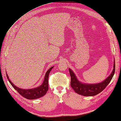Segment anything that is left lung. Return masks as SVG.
<instances>
[{
    "mask_svg": "<svg viewBox=\"0 0 121 121\" xmlns=\"http://www.w3.org/2000/svg\"><path fill=\"white\" fill-rule=\"evenodd\" d=\"M70 75V86L76 93L86 96H91L98 94L104 90L112 80L115 71V63L114 62V69L108 78L101 83L97 84H84L78 81L73 71L69 69Z\"/></svg>",
    "mask_w": 121,
    "mask_h": 121,
    "instance_id": "8db88e82",
    "label": "left lung"
}]
</instances>
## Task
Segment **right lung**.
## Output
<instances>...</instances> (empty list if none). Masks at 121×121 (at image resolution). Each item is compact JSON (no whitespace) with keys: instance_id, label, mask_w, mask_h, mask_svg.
Segmentation results:
<instances>
[{"instance_id":"1","label":"right lung","mask_w":121,"mask_h":121,"mask_svg":"<svg viewBox=\"0 0 121 121\" xmlns=\"http://www.w3.org/2000/svg\"><path fill=\"white\" fill-rule=\"evenodd\" d=\"M53 67H52L48 70H47L46 73L45 74V78H44L43 82L42 85L37 88H33V89H22L21 88L16 87L12 83V82L9 79V76L6 74L7 79L12 86V87L14 88L15 90L18 92L19 94L23 96L25 98L28 99H34L40 98L46 94L47 91L48 90V76L49 73L52 70Z\"/></svg>"}]
</instances>
